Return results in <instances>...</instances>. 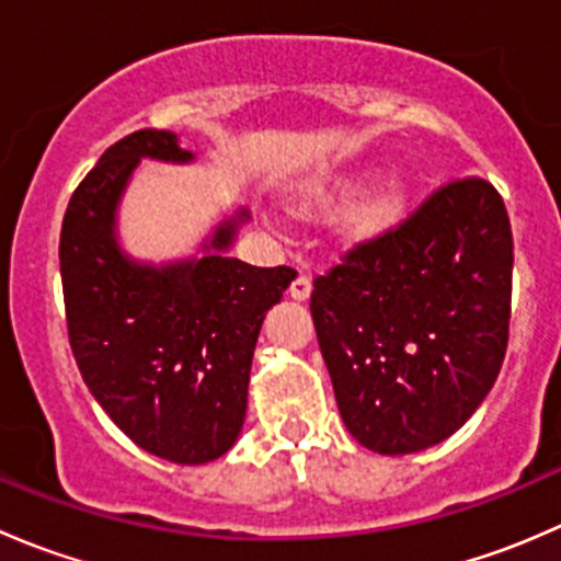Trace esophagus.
<instances>
[{
	"label": "esophagus",
	"instance_id": "1",
	"mask_svg": "<svg viewBox=\"0 0 561 561\" xmlns=\"http://www.w3.org/2000/svg\"><path fill=\"white\" fill-rule=\"evenodd\" d=\"M309 293H312V279H309L307 274H298L290 285V296L296 298V301H307Z\"/></svg>",
	"mask_w": 561,
	"mask_h": 561
}]
</instances>
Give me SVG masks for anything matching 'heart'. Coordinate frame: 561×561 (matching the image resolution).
<instances>
[{
  "label": "heart",
  "instance_id": "obj_1",
  "mask_svg": "<svg viewBox=\"0 0 561 561\" xmlns=\"http://www.w3.org/2000/svg\"><path fill=\"white\" fill-rule=\"evenodd\" d=\"M393 214H396V201L393 197H382V201H377L375 206H369L364 214H360L358 228L369 233V230H377V228H382L386 222H390V219H393Z\"/></svg>",
  "mask_w": 561,
  "mask_h": 561
}]
</instances>
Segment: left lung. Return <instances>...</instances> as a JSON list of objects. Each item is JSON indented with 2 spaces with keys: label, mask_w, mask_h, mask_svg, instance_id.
Returning a JSON list of instances; mask_svg holds the SVG:
<instances>
[{
  "label": "left lung",
  "mask_w": 561,
  "mask_h": 561,
  "mask_svg": "<svg viewBox=\"0 0 561 561\" xmlns=\"http://www.w3.org/2000/svg\"><path fill=\"white\" fill-rule=\"evenodd\" d=\"M511 290V219L478 175L314 276L309 309L350 434L401 456L461 428L505 360Z\"/></svg>",
  "instance_id": "obj_1"
}]
</instances>
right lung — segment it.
I'll return each mask as SVG.
<instances>
[{
    "instance_id": "1",
    "label": "right lung",
    "mask_w": 561,
    "mask_h": 561,
    "mask_svg": "<svg viewBox=\"0 0 561 561\" xmlns=\"http://www.w3.org/2000/svg\"><path fill=\"white\" fill-rule=\"evenodd\" d=\"M144 157L195 160L168 129H138L78 184L59 239L67 333L83 382L138 448L206 463L239 439L260 325L296 271L225 254L247 211L214 230L203 257L157 268L124 254L116 206Z\"/></svg>"
}]
</instances>
